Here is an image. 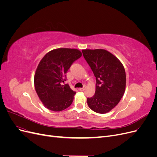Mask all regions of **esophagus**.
Returning a JSON list of instances; mask_svg holds the SVG:
<instances>
[{"label":"esophagus","mask_w":157,"mask_h":157,"mask_svg":"<svg viewBox=\"0 0 157 157\" xmlns=\"http://www.w3.org/2000/svg\"><path fill=\"white\" fill-rule=\"evenodd\" d=\"M84 90H85V87H83V88H79V90H80V91H84Z\"/></svg>","instance_id":"1"}]
</instances>
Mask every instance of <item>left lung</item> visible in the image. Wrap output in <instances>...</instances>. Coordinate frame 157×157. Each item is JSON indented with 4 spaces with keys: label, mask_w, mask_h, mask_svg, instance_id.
I'll list each match as a JSON object with an SVG mask.
<instances>
[{
    "label": "left lung",
    "mask_w": 157,
    "mask_h": 157,
    "mask_svg": "<svg viewBox=\"0 0 157 157\" xmlns=\"http://www.w3.org/2000/svg\"><path fill=\"white\" fill-rule=\"evenodd\" d=\"M84 59L96 79L94 96L88 98V107L94 112L105 114L119 103L125 92L126 72L116 56L103 49L82 50Z\"/></svg>",
    "instance_id": "8db88e82"
}]
</instances>
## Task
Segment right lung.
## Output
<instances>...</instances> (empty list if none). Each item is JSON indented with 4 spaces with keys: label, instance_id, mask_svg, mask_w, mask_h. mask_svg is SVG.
Masks as SVG:
<instances>
[{
    "label": "right lung",
    "instance_id": "right-lung-1",
    "mask_svg": "<svg viewBox=\"0 0 157 157\" xmlns=\"http://www.w3.org/2000/svg\"><path fill=\"white\" fill-rule=\"evenodd\" d=\"M82 56L77 49L57 48L48 52L36 68L34 84L36 92L44 105L52 111L69 107L76 92L63 85L71 65Z\"/></svg>",
    "mask_w": 157,
    "mask_h": 157
}]
</instances>
